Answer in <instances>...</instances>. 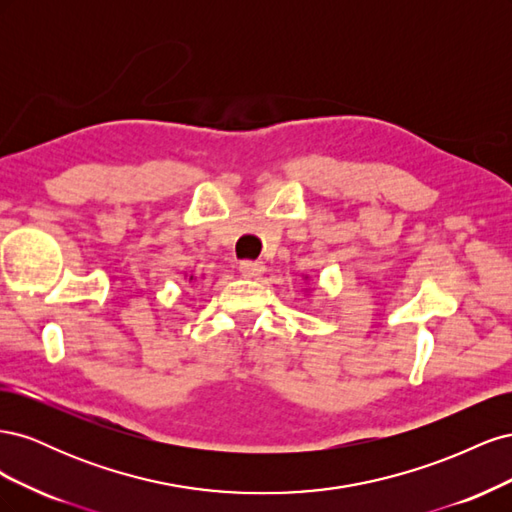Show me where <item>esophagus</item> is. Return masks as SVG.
<instances>
[{
	"label": "esophagus",
	"instance_id": "esophagus-1",
	"mask_svg": "<svg viewBox=\"0 0 512 512\" xmlns=\"http://www.w3.org/2000/svg\"><path fill=\"white\" fill-rule=\"evenodd\" d=\"M239 271L245 277H258V275H262V271H265V265H262V262H258V260H241Z\"/></svg>",
	"mask_w": 512,
	"mask_h": 512
}]
</instances>
